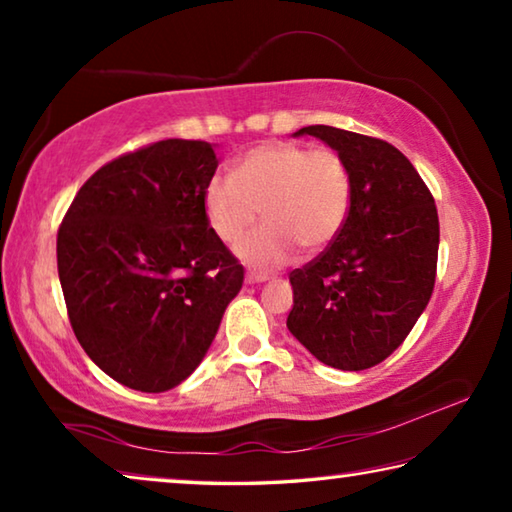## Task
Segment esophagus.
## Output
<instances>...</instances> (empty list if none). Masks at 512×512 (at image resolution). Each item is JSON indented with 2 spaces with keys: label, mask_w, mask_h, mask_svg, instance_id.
<instances>
[{
  "label": "esophagus",
  "mask_w": 512,
  "mask_h": 512,
  "mask_svg": "<svg viewBox=\"0 0 512 512\" xmlns=\"http://www.w3.org/2000/svg\"><path fill=\"white\" fill-rule=\"evenodd\" d=\"M268 280V275L262 273H246V284H264Z\"/></svg>",
  "instance_id": "1"
}]
</instances>
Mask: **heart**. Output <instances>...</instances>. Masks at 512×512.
Returning <instances> with one entry per match:
<instances>
[{"label":"heart","instance_id":"obj_1","mask_svg":"<svg viewBox=\"0 0 512 512\" xmlns=\"http://www.w3.org/2000/svg\"><path fill=\"white\" fill-rule=\"evenodd\" d=\"M352 205L350 171L339 153L273 142L241 155L232 176L216 173L205 183L203 210L216 237L237 241L255 223L264 225L237 244L241 262L253 268L287 264L298 253L323 250L339 237Z\"/></svg>","mask_w":512,"mask_h":512}]
</instances>
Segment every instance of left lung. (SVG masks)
<instances>
[{
    "label": "left lung",
    "mask_w": 512,
    "mask_h": 512,
    "mask_svg": "<svg viewBox=\"0 0 512 512\" xmlns=\"http://www.w3.org/2000/svg\"><path fill=\"white\" fill-rule=\"evenodd\" d=\"M341 155L352 180L348 221L314 262L289 275L287 327L325 366L366 370L400 348L427 309L438 264V212L393 144L305 126Z\"/></svg>",
    "instance_id": "8db88e82"
}]
</instances>
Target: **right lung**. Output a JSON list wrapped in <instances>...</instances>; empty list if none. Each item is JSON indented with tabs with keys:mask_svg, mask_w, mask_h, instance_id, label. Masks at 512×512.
I'll return each instance as SVG.
<instances>
[{
	"mask_svg": "<svg viewBox=\"0 0 512 512\" xmlns=\"http://www.w3.org/2000/svg\"><path fill=\"white\" fill-rule=\"evenodd\" d=\"M216 167L214 146L198 140L121 155L79 189L58 230L76 339L133 391L164 393L192 375L244 284L203 210Z\"/></svg>",
	"mask_w": 512,
	"mask_h": 512,
	"instance_id": "right-lung-1",
	"label": "right lung"
}]
</instances>
